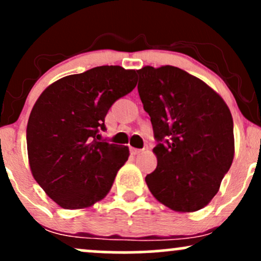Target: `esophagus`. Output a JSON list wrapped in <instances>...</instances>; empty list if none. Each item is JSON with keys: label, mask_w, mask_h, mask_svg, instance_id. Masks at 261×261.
I'll return each instance as SVG.
<instances>
[{"label": "esophagus", "mask_w": 261, "mask_h": 261, "mask_svg": "<svg viewBox=\"0 0 261 261\" xmlns=\"http://www.w3.org/2000/svg\"><path fill=\"white\" fill-rule=\"evenodd\" d=\"M131 154L133 155H137V154H140V153H142L143 152V149H140V148H134V147H131Z\"/></svg>", "instance_id": "34e87169"}]
</instances>
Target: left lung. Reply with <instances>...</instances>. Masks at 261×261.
Segmentation results:
<instances>
[{"mask_svg": "<svg viewBox=\"0 0 261 261\" xmlns=\"http://www.w3.org/2000/svg\"><path fill=\"white\" fill-rule=\"evenodd\" d=\"M139 94L158 145L149 191L176 212L203 208L220 190L234 157L233 119L220 94L174 66L137 70Z\"/></svg>", "mask_w": 261, "mask_h": 261, "instance_id": "8db88e82", "label": "left lung"}]
</instances>
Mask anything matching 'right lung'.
<instances>
[{
  "instance_id": "add662e5",
  "label": "right lung",
  "mask_w": 261,
  "mask_h": 261,
  "mask_svg": "<svg viewBox=\"0 0 261 261\" xmlns=\"http://www.w3.org/2000/svg\"><path fill=\"white\" fill-rule=\"evenodd\" d=\"M136 83L135 70L99 66L62 77L35 101L27 126L29 167L60 207H91L110 191L130 151L103 142L99 133L109 108Z\"/></svg>"
}]
</instances>
